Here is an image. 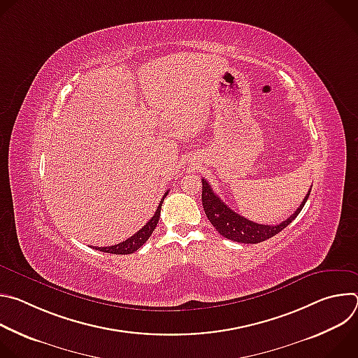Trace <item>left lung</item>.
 <instances>
[{"label": "left lung", "mask_w": 358, "mask_h": 358, "mask_svg": "<svg viewBox=\"0 0 358 358\" xmlns=\"http://www.w3.org/2000/svg\"><path fill=\"white\" fill-rule=\"evenodd\" d=\"M310 189L308 194H306L303 202L294 211V214H292L286 221L278 225L257 224L236 214L213 191L211 185L206 178H202V207L210 222L224 238L231 239L234 242H241V243H259L279 234L300 214L306 201H308L310 195Z\"/></svg>", "instance_id": "8db88e82"}]
</instances>
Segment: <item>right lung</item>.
<instances>
[{
    "label": "right lung",
    "mask_w": 358,
    "mask_h": 358,
    "mask_svg": "<svg viewBox=\"0 0 358 358\" xmlns=\"http://www.w3.org/2000/svg\"><path fill=\"white\" fill-rule=\"evenodd\" d=\"M167 194H169V191L164 194L163 199L160 201L159 207H157V211L155 213V215H152L151 220H150L138 232H136L133 236H130L129 239H126V241H123V242H120V243H117V245H113V246H100V248L93 246V248L97 249V250H100V252L115 253V255H129V253L136 252V250H137L140 246H143V243L151 236L152 231L156 229L157 222H159V220H160V213H162L163 201H164V198L167 196Z\"/></svg>",
    "instance_id": "add662e5"
}]
</instances>
